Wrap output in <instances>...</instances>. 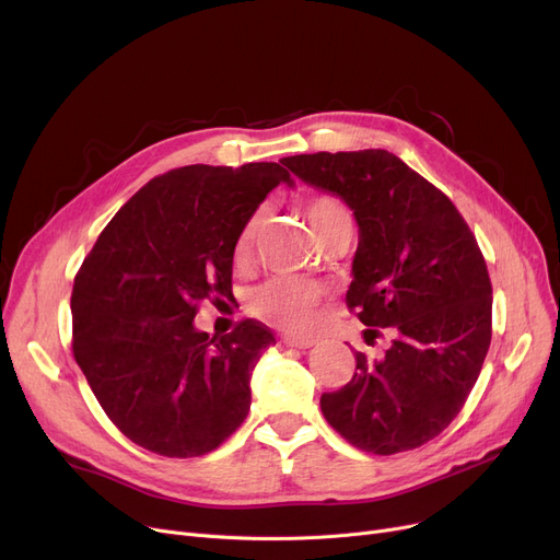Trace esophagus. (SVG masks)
Returning a JSON list of instances; mask_svg holds the SVG:
<instances>
[{
	"instance_id": "34e87169",
	"label": "esophagus",
	"mask_w": 560,
	"mask_h": 560,
	"mask_svg": "<svg viewBox=\"0 0 560 560\" xmlns=\"http://www.w3.org/2000/svg\"><path fill=\"white\" fill-rule=\"evenodd\" d=\"M283 343L288 348H298V350H306V348H313L315 346V338L313 336H288Z\"/></svg>"
}]
</instances>
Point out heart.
<instances>
[{
	"instance_id": "obj_1",
	"label": "heart",
	"mask_w": 560,
	"mask_h": 560,
	"mask_svg": "<svg viewBox=\"0 0 560 560\" xmlns=\"http://www.w3.org/2000/svg\"><path fill=\"white\" fill-rule=\"evenodd\" d=\"M304 214L323 242L340 229H352V217L348 206L334 194H315L304 201ZM267 224V208L258 206L245 224L240 226L235 237L233 258L237 265H249L260 235ZM325 293L318 283L306 279H272L265 281L249 293V306L258 318L285 327V329H308L315 323Z\"/></svg>"
}]
</instances>
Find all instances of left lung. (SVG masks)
I'll return each instance as SVG.
<instances>
[{
    "label": "left lung",
    "instance_id": "left-lung-1",
    "mask_svg": "<svg viewBox=\"0 0 560 560\" xmlns=\"http://www.w3.org/2000/svg\"><path fill=\"white\" fill-rule=\"evenodd\" d=\"M308 185L329 189L357 217L361 242L348 308L366 343L357 371L323 394L327 423L373 455L419 448L465 407L492 340V281L465 217L442 189L388 151L283 158Z\"/></svg>",
    "mask_w": 560,
    "mask_h": 560
}]
</instances>
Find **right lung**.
Returning <instances> with one entry per match:
<instances>
[{"label": "right lung", "mask_w": 560, "mask_h": 560, "mask_svg": "<svg viewBox=\"0 0 560 560\" xmlns=\"http://www.w3.org/2000/svg\"><path fill=\"white\" fill-rule=\"evenodd\" d=\"M277 162L189 164L145 183L95 240L70 295L72 357L109 421L137 446L199 457L247 419L249 377L275 334L240 320L194 329L203 302L233 298V247Z\"/></svg>", "instance_id": "obj_1"}]
</instances>
